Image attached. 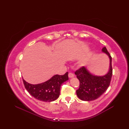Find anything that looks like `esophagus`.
<instances>
[{
    "label": "esophagus",
    "instance_id": "esophagus-1",
    "mask_svg": "<svg viewBox=\"0 0 129 129\" xmlns=\"http://www.w3.org/2000/svg\"><path fill=\"white\" fill-rule=\"evenodd\" d=\"M68 76H69V78H73L74 76V74L73 73H69V74H68Z\"/></svg>",
    "mask_w": 129,
    "mask_h": 129
}]
</instances>
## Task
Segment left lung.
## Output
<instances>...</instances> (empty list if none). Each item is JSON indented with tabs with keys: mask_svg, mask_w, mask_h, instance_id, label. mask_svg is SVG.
Segmentation results:
<instances>
[{
	"mask_svg": "<svg viewBox=\"0 0 129 129\" xmlns=\"http://www.w3.org/2000/svg\"><path fill=\"white\" fill-rule=\"evenodd\" d=\"M102 52L108 55L110 59V67L108 72L103 76H96L90 73L87 68L83 67L75 73L80 81L79 88L76 90L78 97L83 101H92L102 95L110 85L113 75L110 54L105 46L102 49Z\"/></svg>",
	"mask_w": 129,
	"mask_h": 129,
	"instance_id": "obj_1",
	"label": "left lung"
}]
</instances>
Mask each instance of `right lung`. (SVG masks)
<instances>
[{"label":"right lung","instance_id":"obj_1","mask_svg":"<svg viewBox=\"0 0 129 129\" xmlns=\"http://www.w3.org/2000/svg\"><path fill=\"white\" fill-rule=\"evenodd\" d=\"M68 79V72H67L63 75H55L41 84H29L23 79V81L26 90L34 98L40 101L51 102L59 98L60 86Z\"/></svg>","mask_w":129,"mask_h":129}]
</instances>
